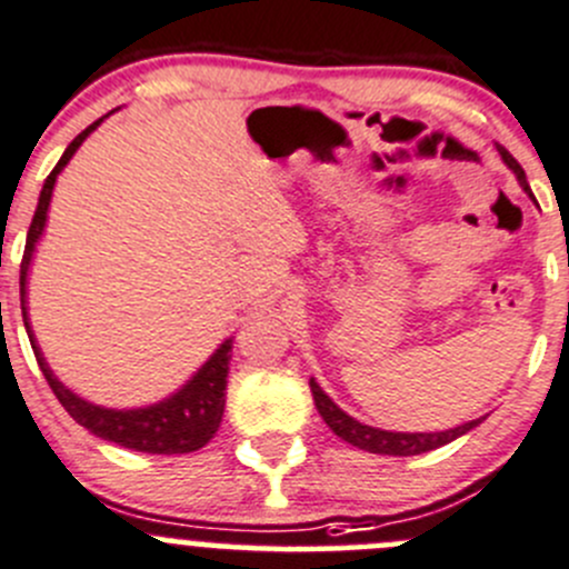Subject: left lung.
<instances>
[{
  "label": "left lung",
  "instance_id": "obj_1",
  "mask_svg": "<svg viewBox=\"0 0 569 569\" xmlns=\"http://www.w3.org/2000/svg\"><path fill=\"white\" fill-rule=\"evenodd\" d=\"M498 152H500V158L506 161V167L517 174V180H520L522 189L531 194L526 172H522L520 163L515 161V156H511L506 147H498ZM311 395H313V402H317L319 417L328 422V428L336 433V437H341L347 445H352V448L367 450V453H380V456L428 453V450H437V448H442V445L453 442V439L465 437L467 431H472L476 425L483 422V417H481V419H472V422H467V425H459V428H450V431H439V433H391V431H380V428H372V425L358 422V419H352L350 413L341 411V408L336 406V402L330 400L322 389H319V383L313 378H311Z\"/></svg>",
  "mask_w": 569,
  "mask_h": 569
}]
</instances>
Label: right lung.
Listing matches in <instances>:
<instances>
[{"label": "right lung", "mask_w": 569, "mask_h": 569, "mask_svg": "<svg viewBox=\"0 0 569 569\" xmlns=\"http://www.w3.org/2000/svg\"><path fill=\"white\" fill-rule=\"evenodd\" d=\"M102 121V119H99ZM99 121H93L91 127L80 132V136L66 147L63 158L58 161V167L49 172L47 183L41 189V200H38L36 217H32L30 230H27V247L24 258H21V317H24L27 336H30L32 352L38 358V367H41L43 378H47L49 389L54 391V397L60 400V406L82 425L93 437L108 439V442L121 445V448L138 450V453H152V456H174V453H194V450L206 448L213 439V433L219 431V422H222L224 413V389H228V369H230V341H224L217 352L206 361V367L178 391L169 400L158 402L150 408H136V411H113V408H99L91 402L80 400L77 395H71L52 372H49L47 361H43L41 350L36 347L32 339L30 322H27V267H30L32 247H36L38 236H41L43 222H47V208L52 200L54 178L60 174V169L69 163V158L74 156L77 147L86 141L88 132L93 127H99Z\"/></svg>", "instance_id": "right-lung-1"}]
</instances>
